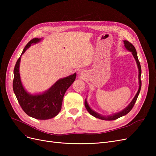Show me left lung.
I'll use <instances>...</instances> for the list:
<instances>
[{
  "instance_id": "obj_1",
  "label": "left lung",
  "mask_w": 156,
  "mask_h": 156,
  "mask_svg": "<svg viewBox=\"0 0 156 156\" xmlns=\"http://www.w3.org/2000/svg\"><path fill=\"white\" fill-rule=\"evenodd\" d=\"M124 46H125V48H126V49L128 50L129 51H130L132 53V55H133V57L135 58V59L136 60V64H137L138 69H139V90H138V92H136L135 96L133 99V100H132L131 102L129 103V105L127 106L126 108H125L124 110H122V111L118 112V113H116V114H115V115H110V116H107L101 115L100 114H98V112L94 111L92 109V108L89 107L88 103L87 101V100H85V101H84V105H85L87 110L88 111L90 114L92 115L93 116L97 118V119L103 120H114L119 119V118H120L122 116H123L127 115V113H128L132 109V108L133 107L136 101V99H137V98H138L139 92L140 91V88H141V80H140L141 67H140V62H139V59H138L137 53H136V51L135 47L133 45H132L130 43V42H129L128 41H127V40H124Z\"/></svg>"
}]
</instances>
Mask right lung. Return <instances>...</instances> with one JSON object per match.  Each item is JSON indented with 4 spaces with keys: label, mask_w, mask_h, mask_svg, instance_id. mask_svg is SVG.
Here are the masks:
<instances>
[{
    "label": "right lung",
    "mask_w": 156,
    "mask_h": 156,
    "mask_svg": "<svg viewBox=\"0 0 156 156\" xmlns=\"http://www.w3.org/2000/svg\"><path fill=\"white\" fill-rule=\"evenodd\" d=\"M41 40V38L32 39L25 47L13 69V89L19 103L27 115L36 119L48 120L56 116L60 111L65 92L74 82L76 73L59 79L44 93L34 95L28 93L21 81V56L32 44H36Z\"/></svg>",
    "instance_id": "obj_1"
}]
</instances>
